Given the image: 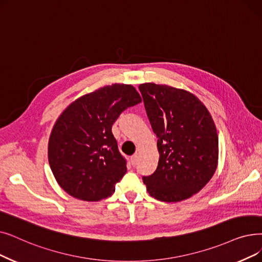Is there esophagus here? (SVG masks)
I'll list each match as a JSON object with an SVG mask.
<instances>
[{"instance_id": "34e87169", "label": "esophagus", "mask_w": 262, "mask_h": 262, "mask_svg": "<svg viewBox=\"0 0 262 262\" xmlns=\"http://www.w3.org/2000/svg\"><path fill=\"white\" fill-rule=\"evenodd\" d=\"M130 163H132L133 166L137 165V163H138V155H137V154H135V155H133V156L130 157Z\"/></svg>"}]
</instances>
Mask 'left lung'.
<instances>
[{
	"instance_id": "1",
	"label": "left lung",
	"mask_w": 262,
	"mask_h": 262,
	"mask_svg": "<svg viewBox=\"0 0 262 262\" xmlns=\"http://www.w3.org/2000/svg\"><path fill=\"white\" fill-rule=\"evenodd\" d=\"M139 90L159 153L154 173L142 178L146 190L165 202L188 199L207 185L217 168L214 121L188 91L152 82L140 84Z\"/></svg>"
}]
</instances>
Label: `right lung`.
Instances as JSON below:
<instances>
[{
	"label": "right lung",
	"instance_id": "1",
	"mask_svg": "<svg viewBox=\"0 0 262 262\" xmlns=\"http://www.w3.org/2000/svg\"><path fill=\"white\" fill-rule=\"evenodd\" d=\"M139 103L133 85L115 83L77 98L61 113L49 137L48 159L68 195L99 201L115 192L127 168L111 128L125 109Z\"/></svg>",
	"mask_w": 262,
	"mask_h": 262
}]
</instances>
